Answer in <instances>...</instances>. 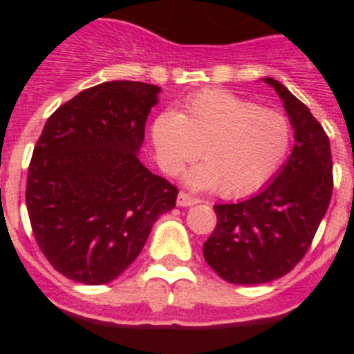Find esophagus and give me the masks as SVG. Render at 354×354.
I'll list each match as a JSON object with an SVG mask.
<instances>
[{
  "mask_svg": "<svg viewBox=\"0 0 354 354\" xmlns=\"http://www.w3.org/2000/svg\"><path fill=\"white\" fill-rule=\"evenodd\" d=\"M198 202V198H195V196H192L186 192H180L179 196H177V205H180V207H189V205H195Z\"/></svg>",
  "mask_w": 354,
  "mask_h": 354,
  "instance_id": "34e87169",
  "label": "esophagus"
}]
</instances>
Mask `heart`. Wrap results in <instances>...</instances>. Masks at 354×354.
<instances>
[{"mask_svg":"<svg viewBox=\"0 0 354 354\" xmlns=\"http://www.w3.org/2000/svg\"><path fill=\"white\" fill-rule=\"evenodd\" d=\"M152 138L159 162L175 174L193 159L202 161L187 175L195 187H214L223 196L257 192L282 167L292 131L287 117L223 90H205L187 99L179 113L154 120Z\"/></svg>","mask_w":354,"mask_h":354,"instance_id":"obj_1","label":"heart"}]
</instances>
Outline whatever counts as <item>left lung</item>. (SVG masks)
Instances as JSON below:
<instances>
[{"mask_svg":"<svg viewBox=\"0 0 354 354\" xmlns=\"http://www.w3.org/2000/svg\"><path fill=\"white\" fill-rule=\"evenodd\" d=\"M283 101L294 147L270 186L237 204L214 205V232L204 257L223 280L237 286L271 282L294 270L310 248L333 192L330 140L299 99L264 77Z\"/></svg>","mask_w":354,"mask_h":354,"instance_id":"left-lung-1","label":"left lung"}]
</instances>
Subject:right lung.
<instances>
[{
	"label": "right lung",
	"instance_id": "right-lung-1",
	"mask_svg": "<svg viewBox=\"0 0 354 354\" xmlns=\"http://www.w3.org/2000/svg\"><path fill=\"white\" fill-rule=\"evenodd\" d=\"M159 86L106 81L62 104L33 149L26 207L37 245L58 273L101 286L140 255L179 189L138 159Z\"/></svg>",
	"mask_w": 354,
	"mask_h": 354
}]
</instances>
